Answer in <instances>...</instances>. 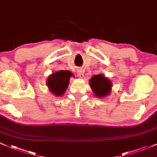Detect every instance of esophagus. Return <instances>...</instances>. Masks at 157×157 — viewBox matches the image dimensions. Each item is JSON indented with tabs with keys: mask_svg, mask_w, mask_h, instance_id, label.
I'll return each mask as SVG.
<instances>
[{
	"mask_svg": "<svg viewBox=\"0 0 157 157\" xmlns=\"http://www.w3.org/2000/svg\"><path fill=\"white\" fill-rule=\"evenodd\" d=\"M77 75L80 77H84V74L83 72H82V70H79L78 71H77Z\"/></svg>",
	"mask_w": 157,
	"mask_h": 157,
	"instance_id": "obj_1",
	"label": "esophagus"
}]
</instances>
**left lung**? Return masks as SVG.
I'll return each mask as SVG.
<instances>
[{"instance_id":"1","label":"left lung","mask_w":157,"mask_h":157,"mask_svg":"<svg viewBox=\"0 0 157 157\" xmlns=\"http://www.w3.org/2000/svg\"><path fill=\"white\" fill-rule=\"evenodd\" d=\"M90 86L97 97L103 98L109 94L112 83L104 75H97L90 79Z\"/></svg>"}]
</instances>
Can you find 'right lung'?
<instances>
[{
    "label": "right lung",
    "instance_id": "1",
    "mask_svg": "<svg viewBox=\"0 0 157 157\" xmlns=\"http://www.w3.org/2000/svg\"><path fill=\"white\" fill-rule=\"evenodd\" d=\"M71 75V72L68 71H59L50 75L47 81L50 91L56 96L63 95L68 87Z\"/></svg>",
    "mask_w": 157,
    "mask_h": 157
}]
</instances>
